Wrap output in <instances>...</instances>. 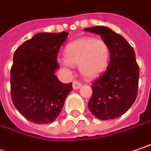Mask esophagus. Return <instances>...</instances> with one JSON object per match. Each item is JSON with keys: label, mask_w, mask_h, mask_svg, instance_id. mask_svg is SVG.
<instances>
[{"label": "esophagus", "mask_w": 151, "mask_h": 151, "mask_svg": "<svg viewBox=\"0 0 151 151\" xmlns=\"http://www.w3.org/2000/svg\"><path fill=\"white\" fill-rule=\"evenodd\" d=\"M81 86H82V84H81V83H79V82H78V81H77V80H75V81H73V88L74 90H78V89H79Z\"/></svg>", "instance_id": "1"}]
</instances>
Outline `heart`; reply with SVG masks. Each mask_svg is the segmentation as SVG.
<instances>
[{"label": "heart", "mask_w": 151, "mask_h": 151, "mask_svg": "<svg viewBox=\"0 0 151 151\" xmlns=\"http://www.w3.org/2000/svg\"><path fill=\"white\" fill-rule=\"evenodd\" d=\"M109 48L102 39L82 37L69 42L64 50L65 60L60 63L67 67L79 66L82 75L95 78L106 70L109 61Z\"/></svg>", "instance_id": "heart-1"}]
</instances>
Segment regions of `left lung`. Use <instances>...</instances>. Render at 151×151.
Masks as SVG:
<instances>
[{"instance_id":"obj_1","label":"left lung","mask_w":151,"mask_h":151,"mask_svg":"<svg viewBox=\"0 0 151 151\" xmlns=\"http://www.w3.org/2000/svg\"><path fill=\"white\" fill-rule=\"evenodd\" d=\"M84 31L100 35L110 52L105 73L92 83L88 108L99 120L118 118L132 107L137 97L139 67L134 49L121 35L109 27L93 26Z\"/></svg>"}]
</instances>
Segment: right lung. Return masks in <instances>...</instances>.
Listing matches in <instances>:
<instances>
[{"mask_svg": "<svg viewBox=\"0 0 151 151\" xmlns=\"http://www.w3.org/2000/svg\"><path fill=\"white\" fill-rule=\"evenodd\" d=\"M68 33L41 32L25 41L14 52L11 68V96L23 116L36 124L55 121L63 108L72 83L56 76L57 55Z\"/></svg>", "mask_w": 151, "mask_h": 151, "instance_id": "add662e5", "label": "right lung"}]
</instances>
